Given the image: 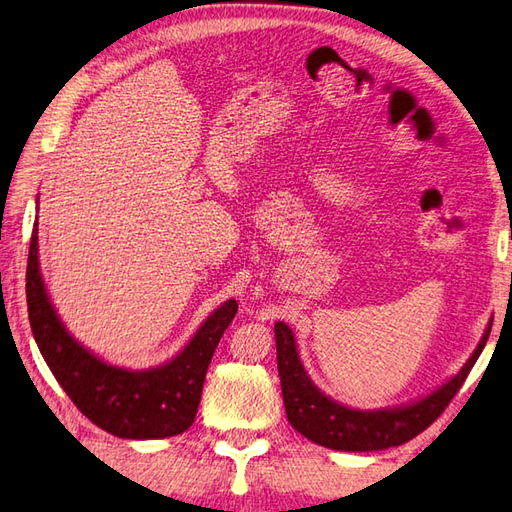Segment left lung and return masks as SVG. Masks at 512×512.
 Listing matches in <instances>:
<instances>
[{"instance_id":"left-lung-1","label":"left lung","mask_w":512,"mask_h":512,"mask_svg":"<svg viewBox=\"0 0 512 512\" xmlns=\"http://www.w3.org/2000/svg\"><path fill=\"white\" fill-rule=\"evenodd\" d=\"M490 327H493V320L488 322L486 333L460 373L453 375L431 395L411 404L395 406V409L358 411L327 398L309 380L298 356L294 333L285 322H276V358L287 420L307 440L333 448V451H384V448L409 442L424 429H429L460 391L468 371L473 369L479 353L486 347Z\"/></svg>"}]
</instances>
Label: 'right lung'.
Listing matches in <instances>:
<instances>
[{"label":"right lung","mask_w":512,"mask_h":512,"mask_svg":"<svg viewBox=\"0 0 512 512\" xmlns=\"http://www.w3.org/2000/svg\"><path fill=\"white\" fill-rule=\"evenodd\" d=\"M37 221L26 267L28 320L37 347L61 389L99 429L125 440H159L187 431L201 402L203 382L216 344L238 311L225 300L185 349L161 367L130 371L99 360L70 336L46 294L39 271Z\"/></svg>","instance_id":"add662e5"}]
</instances>
